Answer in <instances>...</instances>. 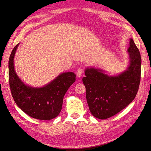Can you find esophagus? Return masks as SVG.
I'll return each mask as SVG.
<instances>
[{"instance_id":"esophagus-1","label":"esophagus","mask_w":151,"mask_h":151,"mask_svg":"<svg viewBox=\"0 0 151 151\" xmlns=\"http://www.w3.org/2000/svg\"><path fill=\"white\" fill-rule=\"evenodd\" d=\"M82 73H83V70L81 68L78 69L77 70H76V76H77L78 77H81L82 75Z\"/></svg>"}]
</instances>
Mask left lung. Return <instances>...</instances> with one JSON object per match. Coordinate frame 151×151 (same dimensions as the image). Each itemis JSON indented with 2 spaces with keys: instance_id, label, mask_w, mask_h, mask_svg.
Returning <instances> with one entry per match:
<instances>
[{
  "instance_id": "left-lung-1",
  "label": "left lung",
  "mask_w": 151,
  "mask_h": 151,
  "mask_svg": "<svg viewBox=\"0 0 151 151\" xmlns=\"http://www.w3.org/2000/svg\"><path fill=\"white\" fill-rule=\"evenodd\" d=\"M128 49L129 65L117 76H108L103 70L86 69L82 82L91 114L106 119L126 108L136 97L141 79V55L132 39Z\"/></svg>"
}]
</instances>
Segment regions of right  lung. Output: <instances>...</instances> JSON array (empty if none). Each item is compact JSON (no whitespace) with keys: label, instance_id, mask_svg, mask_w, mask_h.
<instances>
[{"label":"right lung","instance_id":"right-lung-1","mask_svg":"<svg viewBox=\"0 0 151 151\" xmlns=\"http://www.w3.org/2000/svg\"><path fill=\"white\" fill-rule=\"evenodd\" d=\"M18 43L9 58V84L16 104L29 116L40 120H50L62 110L63 99L67 89L76 80L73 72L60 74L42 88H32L24 84L14 69V56Z\"/></svg>","mask_w":151,"mask_h":151}]
</instances>
